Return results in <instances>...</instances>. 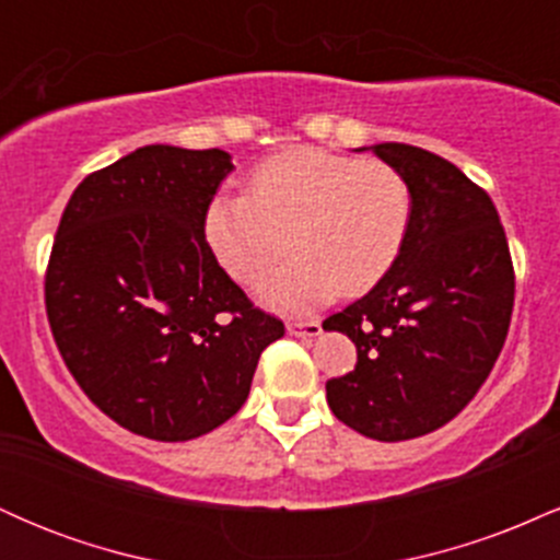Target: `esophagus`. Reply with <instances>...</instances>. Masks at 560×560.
Wrapping results in <instances>:
<instances>
[{
    "label": "esophagus",
    "instance_id": "esophagus-1",
    "mask_svg": "<svg viewBox=\"0 0 560 560\" xmlns=\"http://www.w3.org/2000/svg\"><path fill=\"white\" fill-rule=\"evenodd\" d=\"M287 331L292 334V337H318L320 324L318 320H289Z\"/></svg>",
    "mask_w": 560,
    "mask_h": 560
}]
</instances>
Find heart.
Returning a JSON list of instances; mask_svg holds the SVG:
<instances>
[{
	"instance_id": "heart-1",
	"label": "heart",
	"mask_w": 560,
	"mask_h": 560,
	"mask_svg": "<svg viewBox=\"0 0 560 560\" xmlns=\"http://www.w3.org/2000/svg\"><path fill=\"white\" fill-rule=\"evenodd\" d=\"M410 215L413 195L395 165L300 147L260 163L247 195L210 199L202 231L242 284H258L287 249L298 253L262 294L302 307L376 287L400 255Z\"/></svg>"
}]
</instances>
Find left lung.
Returning a JSON list of instances; mask_svg holds the SVG:
<instances>
[{
  "label": "left lung",
  "instance_id": "1",
  "mask_svg": "<svg viewBox=\"0 0 560 560\" xmlns=\"http://www.w3.org/2000/svg\"><path fill=\"white\" fill-rule=\"evenodd\" d=\"M402 173L413 215L395 266L324 320L358 347L350 374L326 382L331 413L378 442L445 427L477 395L505 345L516 276L490 195L421 147H371Z\"/></svg>",
  "mask_w": 560,
  "mask_h": 560
}]
</instances>
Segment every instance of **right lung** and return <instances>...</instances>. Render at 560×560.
<instances>
[{
    "instance_id": "1",
    "label": "right lung",
    "mask_w": 560,
    "mask_h": 560,
    "mask_svg": "<svg viewBox=\"0 0 560 560\" xmlns=\"http://www.w3.org/2000/svg\"><path fill=\"white\" fill-rule=\"evenodd\" d=\"M223 150L150 144L89 173L62 210L44 276L49 329L79 387L128 432L184 442L242 408L284 324L205 242Z\"/></svg>"
}]
</instances>
